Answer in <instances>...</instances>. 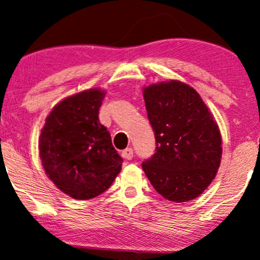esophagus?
<instances>
[{
  "label": "esophagus",
  "instance_id": "esophagus-1",
  "mask_svg": "<svg viewBox=\"0 0 260 260\" xmlns=\"http://www.w3.org/2000/svg\"><path fill=\"white\" fill-rule=\"evenodd\" d=\"M121 155H122L124 159H128V160H131V159L133 158V150L131 147H127L126 150L122 151V153H121Z\"/></svg>",
  "mask_w": 260,
  "mask_h": 260
}]
</instances>
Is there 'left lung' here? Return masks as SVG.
Masks as SVG:
<instances>
[{
	"label": "left lung",
	"instance_id": "obj_1",
	"mask_svg": "<svg viewBox=\"0 0 260 260\" xmlns=\"http://www.w3.org/2000/svg\"><path fill=\"white\" fill-rule=\"evenodd\" d=\"M143 94L157 144L144 172L164 199H196L215 178L222 155L213 114L195 89L177 79L144 86Z\"/></svg>",
	"mask_w": 260,
	"mask_h": 260
}]
</instances>
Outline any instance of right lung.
Wrapping results in <instances>:
<instances>
[{"label": "right lung", "instance_id": "1", "mask_svg": "<svg viewBox=\"0 0 260 260\" xmlns=\"http://www.w3.org/2000/svg\"><path fill=\"white\" fill-rule=\"evenodd\" d=\"M105 95V90L94 88L61 100L41 128L39 153L45 174L72 199L99 196L121 171L122 158L99 120Z\"/></svg>", "mask_w": 260, "mask_h": 260}]
</instances>
